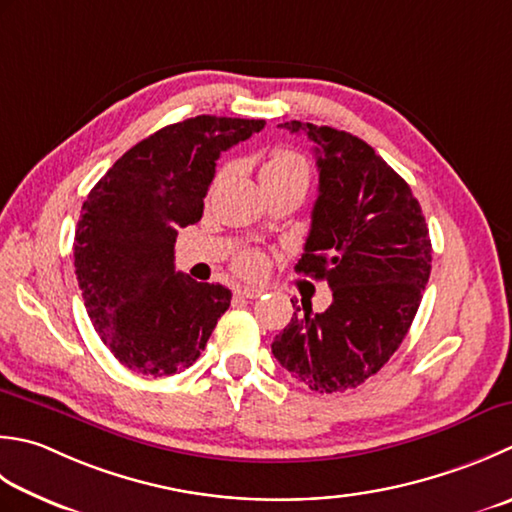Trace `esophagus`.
<instances>
[{
	"mask_svg": "<svg viewBox=\"0 0 512 512\" xmlns=\"http://www.w3.org/2000/svg\"><path fill=\"white\" fill-rule=\"evenodd\" d=\"M235 295L244 297V299H257L259 295H264V288H259V286H237Z\"/></svg>",
	"mask_w": 512,
	"mask_h": 512,
	"instance_id": "1",
	"label": "esophagus"
}]
</instances>
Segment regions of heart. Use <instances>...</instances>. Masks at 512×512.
<instances>
[{"mask_svg":"<svg viewBox=\"0 0 512 512\" xmlns=\"http://www.w3.org/2000/svg\"><path fill=\"white\" fill-rule=\"evenodd\" d=\"M259 179H262L266 193L293 186L306 190L310 184V166L302 155L295 153V150L277 148L266 157L262 170H259ZM233 266L239 275L257 277L264 273L266 259L259 250H244V253H239L235 257Z\"/></svg>","mask_w":512,"mask_h":512,"instance_id":"heart-1","label":"heart"}]
</instances>
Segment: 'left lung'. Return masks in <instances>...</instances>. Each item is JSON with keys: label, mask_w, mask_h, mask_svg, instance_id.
<instances>
[{"label": "left lung", "mask_w": 512, "mask_h": 512, "mask_svg": "<svg viewBox=\"0 0 512 512\" xmlns=\"http://www.w3.org/2000/svg\"><path fill=\"white\" fill-rule=\"evenodd\" d=\"M315 144L319 195L297 273L326 279L333 304L304 306L275 337L273 355L317 393H344L373 377L422 302L433 246L410 186L364 139L330 126L279 124Z\"/></svg>", "instance_id": "8db88e82"}]
</instances>
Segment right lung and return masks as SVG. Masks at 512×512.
<instances>
[{
	"mask_svg": "<svg viewBox=\"0 0 512 512\" xmlns=\"http://www.w3.org/2000/svg\"><path fill=\"white\" fill-rule=\"evenodd\" d=\"M264 119L197 115L142 139L88 193L75 275L97 335L119 364L168 377L193 366L230 290L175 270L177 230L202 219L219 155Z\"/></svg>",
	"mask_w": 512,
	"mask_h": 512,
	"instance_id": "obj_1",
	"label": "right lung"
}]
</instances>
